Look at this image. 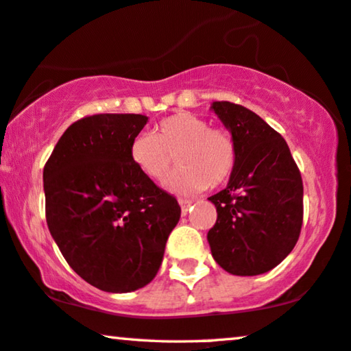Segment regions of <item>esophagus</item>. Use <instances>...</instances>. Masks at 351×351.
<instances>
[{
	"mask_svg": "<svg viewBox=\"0 0 351 351\" xmlns=\"http://www.w3.org/2000/svg\"><path fill=\"white\" fill-rule=\"evenodd\" d=\"M191 203H193V201L189 199V198H179V204H180V208H182V214H186V210H189Z\"/></svg>",
	"mask_w": 351,
	"mask_h": 351,
	"instance_id": "esophagus-1",
	"label": "esophagus"
}]
</instances>
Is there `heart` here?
Masks as SVG:
<instances>
[{
    "label": "heart",
    "mask_w": 351,
    "mask_h": 351,
    "mask_svg": "<svg viewBox=\"0 0 351 351\" xmlns=\"http://www.w3.org/2000/svg\"><path fill=\"white\" fill-rule=\"evenodd\" d=\"M129 156L143 176L155 182L167 179L176 156L182 169L171 180V189L186 193L223 185L237 169L238 147L227 129L210 128L204 118L182 112L155 124L152 136L134 138Z\"/></svg>",
    "instance_id": "1"
}]
</instances>
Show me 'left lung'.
Instances as JSON below:
<instances>
[{"instance_id":"obj_1","label":"left lung","mask_w":351,"mask_h":351,"mask_svg":"<svg viewBox=\"0 0 351 351\" xmlns=\"http://www.w3.org/2000/svg\"><path fill=\"white\" fill-rule=\"evenodd\" d=\"M213 110L237 141L238 162L227 189L208 198L217 209L208 233L210 252L232 275H261L285 261L299 239L300 171L281 134L258 114L227 100Z\"/></svg>"}]
</instances>
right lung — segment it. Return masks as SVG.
Returning <instances> with one entry per match:
<instances>
[{
  "label": "right lung",
  "instance_id": "obj_1",
  "mask_svg": "<svg viewBox=\"0 0 351 351\" xmlns=\"http://www.w3.org/2000/svg\"><path fill=\"white\" fill-rule=\"evenodd\" d=\"M147 121L134 113L81 118L59 138L43 171L52 238L66 263L105 292L148 285L180 219L174 196L129 156Z\"/></svg>",
  "mask_w": 351,
  "mask_h": 351
}]
</instances>
